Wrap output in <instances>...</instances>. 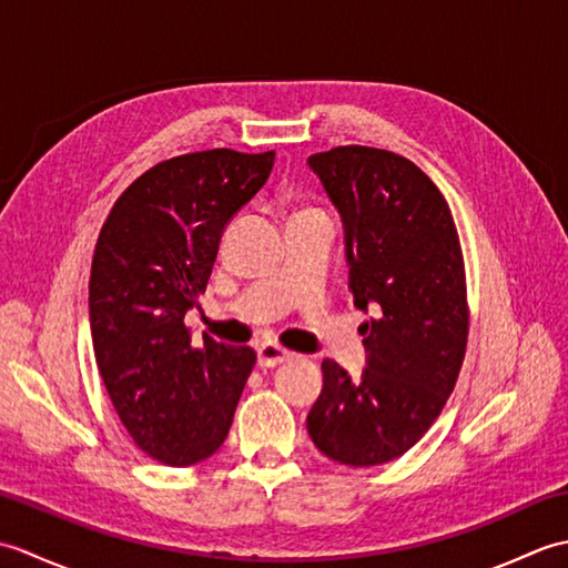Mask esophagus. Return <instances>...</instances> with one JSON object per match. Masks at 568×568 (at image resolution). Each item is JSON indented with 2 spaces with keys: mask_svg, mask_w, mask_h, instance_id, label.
I'll list each match as a JSON object with an SVG mask.
<instances>
[{
  "mask_svg": "<svg viewBox=\"0 0 568 568\" xmlns=\"http://www.w3.org/2000/svg\"><path fill=\"white\" fill-rule=\"evenodd\" d=\"M295 354L287 352L281 344L275 342H263L258 344V366L263 368H273V366H281L285 361H291Z\"/></svg>",
  "mask_w": 568,
  "mask_h": 568,
  "instance_id": "1",
  "label": "esophagus"
}]
</instances>
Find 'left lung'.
Instances as JSON below:
<instances>
[{
    "label": "left lung",
    "instance_id": "8db88e82",
    "mask_svg": "<svg viewBox=\"0 0 568 568\" xmlns=\"http://www.w3.org/2000/svg\"><path fill=\"white\" fill-rule=\"evenodd\" d=\"M307 163L342 214L354 305L376 312L358 327L361 378L322 361L307 432L334 462L381 466L425 437L456 385L468 342L464 253L449 204L413 161L336 146Z\"/></svg>",
    "mask_w": 568,
    "mask_h": 568
}]
</instances>
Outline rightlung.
Here are the masks:
<instances>
[{"instance_id":"add662e5","label":"right lung","mask_w":568,"mask_h":568,"mask_svg":"<svg viewBox=\"0 0 568 568\" xmlns=\"http://www.w3.org/2000/svg\"><path fill=\"white\" fill-rule=\"evenodd\" d=\"M275 151L175 155L131 183L102 224L90 332L104 388L141 452L168 466L212 456L256 364L251 346L202 334L185 312L207 287L229 220L271 175Z\"/></svg>"}]
</instances>
